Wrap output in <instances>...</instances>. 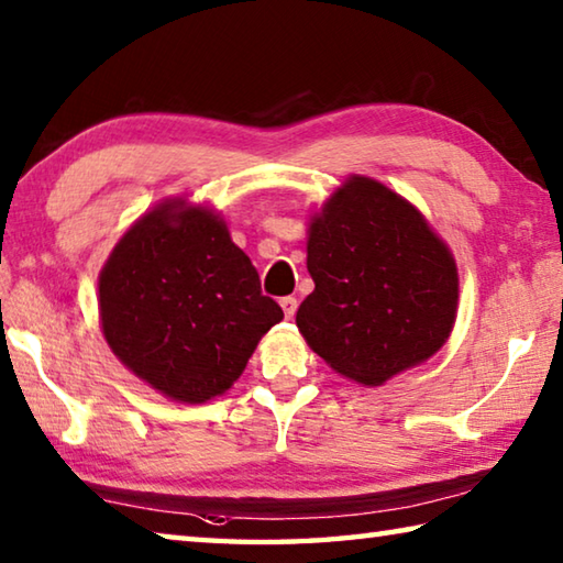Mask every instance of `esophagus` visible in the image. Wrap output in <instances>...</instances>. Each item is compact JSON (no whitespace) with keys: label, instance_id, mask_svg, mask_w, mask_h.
Masks as SVG:
<instances>
[{"label":"esophagus","instance_id":"obj_1","mask_svg":"<svg viewBox=\"0 0 563 563\" xmlns=\"http://www.w3.org/2000/svg\"><path fill=\"white\" fill-rule=\"evenodd\" d=\"M280 308L285 312V318L292 320L295 310H298V300H295V298H280Z\"/></svg>","mask_w":563,"mask_h":563}]
</instances>
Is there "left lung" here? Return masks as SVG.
I'll return each mask as SVG.
<instances>
[{
  "instance_id": "obj_1",
  "label": "left lung",
  "mask_w": 563,
  "mask_h": 563,
  "mask_svg": "<svg viewBox=\"0 0 563 563\" xmlns=\"http://www.w3.org/2000/svg\"><path fill=\"white\" fill-rule=\"evenodd\" d=\"M316 290L298 330L342 377L377 387L430 360L454 328L460 275L424 216L367 176H350L310 218Z\"/></svg>"
}]
</instances>
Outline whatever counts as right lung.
I'll return each instance as SVG.
<instances>
[{
  "instance_id": "add662e5",
  "label": "right lung",
  "mask_w": 563,
  "mask_h": 563,
  "mask_svg": "<svg viewBox=\"0 0 563 563\" xmlns=\"http://www.w3.org/2000/svg\"><path fill=\"white\" fill-rule=\"evenodd\" d=\"M99 318L133 375L198 405L231 389L283 310L261 292L258 271L223 218L174 198L141 216L111 251Z\"/></svg>"
}]
</instances>
